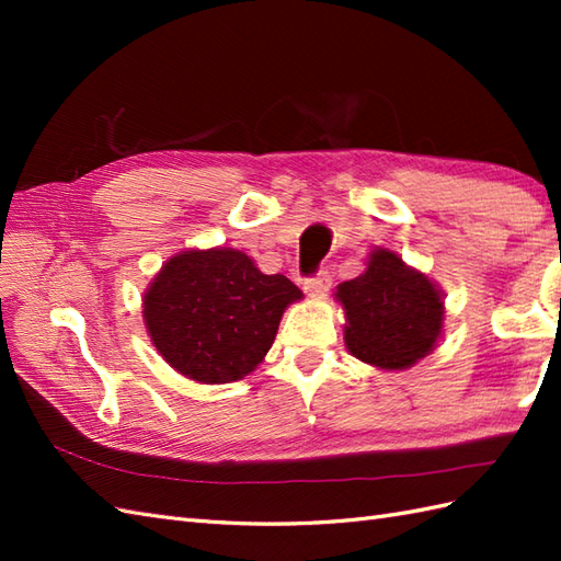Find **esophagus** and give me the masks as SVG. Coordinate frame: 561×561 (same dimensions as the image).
<instances>
[{"mask_svg": "<svg viewBox=\"0 0 561 561\" xmlns=\"http://www.w3.org/2000/svg\"><path fill=\"white\" fill-rule=\"evenodd\" d=\"M330 287H332V279H330L328 272H318L316 277L304 282L306 294L308 296H318V299H320V296H325L330 291Z\"/></svg>", "mask_w": 561, "mask_h": 561, "instance_id": "obj_1", "label": "esophagus"}]
</instances>
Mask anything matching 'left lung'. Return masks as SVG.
Listing matches in <instances>:
<instances>
[{"instance_id":"left-lung-1","label":"left lung","mask_w":561,"mask_h":561,"mask_svg":"<svg viewBox=\"0 0 561 561\" xmlns=\"http://www.w3.org/2000/svg\"><path fill=\"white\" fill-rule=\"evenodd\" d=\"M347 316L344 344L371 366L402 371L436 347L444 328V296L426 274L378 248L366 270L337 287Z\"/></svg>"}]
</instances>
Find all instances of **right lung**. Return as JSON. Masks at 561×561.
Segmentation results:
<instances>
[{"instance_id": "add662e5", "label": "right lung", "mask_w": 561, "mask_h": 561, "mask_svg": "<svg viewBox=\"0 0 561 561\" xmlns=\"http://www.w3.org/2000/svg\"><path fill=\"white\" fill-rule=\"evenodd\" d=\"M301 289L284 274H262L241 250L173 255L145 291L153 347L197 383H233L265 359L287 306Z\"/></svg>"}]
</instances>
